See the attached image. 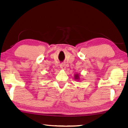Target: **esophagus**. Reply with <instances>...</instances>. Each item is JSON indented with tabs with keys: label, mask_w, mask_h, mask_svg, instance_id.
<instances>
[{
	"label": "esophagus",
	"mask_w": 128,
	"mask_h": 128,
	"mask_svg": "<svg viewBox=\"0 0 128 128\" xmlns=\"http://www.w3.org/2000/svg\"><path fill=\"white\" fill-rule=\"evenodd\" d=\"M60 68L62 70H65L66 69V66L64 64H60Z\"/></svg>",
	"instance_id": "1"
}]
</instances>
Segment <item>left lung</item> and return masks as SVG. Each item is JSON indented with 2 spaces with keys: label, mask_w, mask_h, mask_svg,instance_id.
I'll return each instance as SVG.
<instances>
[{
  "label": "left lung",
  "mask_w": 128,
  "mask_h": 128,
  "mask_svg": "<svg viewBox=\"0 0 128 128\" xmlns=\"http://www.w3.org/2000/svg\"><path fill=\"white\" fill-rule=\"evenodd\" d=\"M74 79L77 80H80V75L78 74H76L74 76Z\"/></svg>",
  "instance_id": "left-lung-1"
}]
</instances>
